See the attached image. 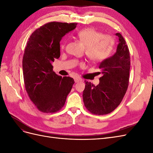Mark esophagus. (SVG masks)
Here are the masks:
<instances>
[{
	"mask_svg": "<svg viewBox=\"0 0 153 153\" xmlns=\"http://www.w3.org/2000/svg\"><path fill=\"white\" fill-rule=\"evenodd\" d=\"M74 80H75V82L76 83H77V82H80V81L82 80V78H75Z\"/></svg>",
	"mask_w": 153,
	"mask_h": 153,
	"instance_id": "34e87169",
	"label": "esophagus"
}]
</instances>
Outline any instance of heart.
<instances>
[{"label":"heart","mask_w":153,"mask_h":153,"mask_svg":"<svg viewBox=\"0 0 153 153\" xmlns=\"http://www.w3.org/2000/svg\"><path fill=\"white\" fill-rule=\"evenodd\" d=\"M77 38L85 45V54L91 61L99 62L107 59L112 52L114 41L112 37L92 28H86L78 32ZM66 41L61 45L65 48Z\"/></svg>","instance_id":"heart-1"}]
</instances>
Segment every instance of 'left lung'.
<instances>
[{"mask_svg": "<svg viewBox=\"0 0 153 153\" xmlns=\"http://www.w3.org/2000/svg\"><path fill=\"white\" fill-rule=\"evenodd\" d=\"M115 35L119 38L116 52L100 63L99 68L103 76L100 78L99 84L95 86L85 81L84 103L87 109L96 115H105L114 111L121 103L128 87L129 49L122 35Z\"/></svg>", "mask_w": 153, "mask_h": 153, "instance_id": "left-lung-1", "label": "left lung"}]
</instances>
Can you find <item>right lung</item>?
Returning <instances> with one entry per match:
<instances>
[{
    "mask_svg": "<svg viewBox=\"0 0 153 153\" xmlns=\"http://www.w3.org/2000/svg\"><path fill=\"white\" fill-rule=\"evenodd\" d=\"M76 24L50 22L31 34L23 57L26 91L38 109L53 113L65 104L74 84L73 78L62 77L53 71L52 62L60 57V41L76 28Z\"/></svg>",
    "mask_w": 153,
    "mask_h": 153,
    "instance_id": "obj_1",
    "label": "right lung"
}]
</instances>
